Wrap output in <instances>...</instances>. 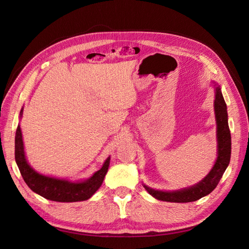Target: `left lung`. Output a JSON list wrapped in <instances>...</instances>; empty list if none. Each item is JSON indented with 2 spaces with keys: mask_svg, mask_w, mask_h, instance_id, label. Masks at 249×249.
<instances>
[{
  "mask_svg": "<svg viewBox=\"0 0 249 249\" xmlns=\"http://www.w3.org/2000/svg\"><path fill=\"white\" fill-rule=\"evenodd\" d=\"M215 101L214 111L216 118V136H217V159L214 166L208 175L199 183L191 187L184 188L176 191H162L149 188L143 185L145 190L153 197L169 202H190L198 200L199 198L212 192L219 183L225 169L228 168L231 160V132L228 122L227 104L221 93V89L215 83Z\"/></svg>",
  "mask_w": 249,
  "mask_h": 249,
  "instance_id": "left-lung-1",
  "label": "left lung"
}]
</instances>
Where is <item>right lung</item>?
<instances>
[{
  "mask_svg": "<svg viewBox=\"0 0 249 249\" xmlns=\"http://www.w3.org/2000/svg\"><path fill=\"white\" fill-rule=\"evenodd\" d=\"M22 110L24 108L20 110L19 118L22 117ZM16 162L22 178L33 192L53 201L74 202L87 200L99 190L108 171L110 157L104 162L100 170L94 172L91 178L84 180L71 182V180L65 178L40 175L30 166L27 161L21 130L18 124L16 134Z\"/></svg>",
  "mask_w": 249,
  "mask_h": 249,
  "instance_id": "obj_1",
  "label": "right lung"
}]
</instances>
